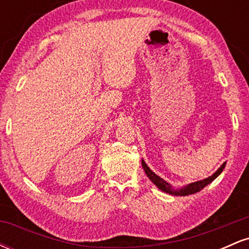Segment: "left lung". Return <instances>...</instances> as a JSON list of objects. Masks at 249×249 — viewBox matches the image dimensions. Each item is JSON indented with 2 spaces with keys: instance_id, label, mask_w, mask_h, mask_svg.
<instances>
[{
  "instance_id": "1",
  "label": "left lung",
  "mask_w": 249,
  "mask_h": 249,
  "mask_svg": "<svg viewBox=\"0 0 249 249\" xmlns=\"http://www.w3.org/2000/svg\"><path fill=\"white\" fill-rule=\"evenodd\" d=\"M142 168H144L145 173H146V176L148 177V179H150L151 181H152L153 184L159 188V190H161L162 192L172 194V196H188V194H193V193L199 192V191H201L202 188L206 187L208 184H211V182H212L213 180L215 179L216 177H218L219 174L222 172V170L225 168V164H222L221 166L219 167V170L216 171L214 174H212L211 177H208V178L204 179V180H200V181L192 182V184L187 185V186H184L181 188H177V190H174V188L171 186L168 182H166L164 179H161L160 177L157 176L156 173L152 172V171L150 170V167L146 165V162H145L144 160H142Z\"/></svg>"
}]
</instances>
